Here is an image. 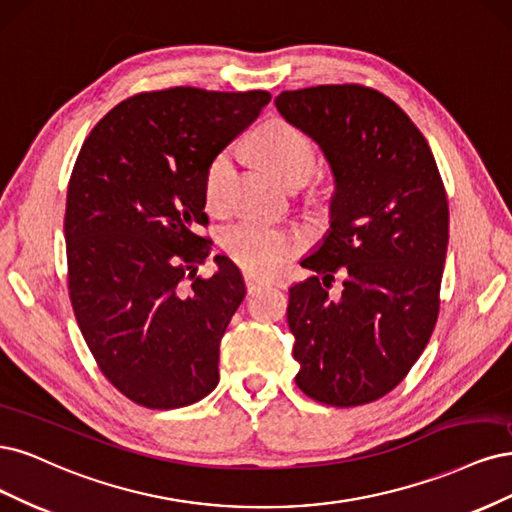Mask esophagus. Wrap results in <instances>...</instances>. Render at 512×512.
Wrapping results in <instances>:
<instances>
[{
	"label": "esophagus",
	"mask_w": 512,
	"mask_h": 512,
	"mask_svg": "<svg viewBox=\"0 0 512 512\" xmlns=\"http://www.w3.org/2000/svg\"><path fill=\"white\" fill-rule=\"evenodd\" d=\"M244 285H246V291L255 293V291H259L261 287L270 285V280L259 276V274H255V272H244Z\"/></svg>",
	"instance_id": "obj_1"
}]
</instances>
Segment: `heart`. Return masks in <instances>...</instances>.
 I'll list each match as a JSON object with an SVG mask.
<instances>
[{
  "label": "heart",
  "mask_w": 512,
  "mask_h": 512,
  "mask_svg": "<svg viewBox=\"0 0 512 512\" xmlns=\"http://www.w3.org/2000/svg\"><path fill=\"white\" fill-rule=\"evenodd\" d=\"M259 153L287 183L302 172H312L315 151L310 140L287 123H272L261 131ZM236 183V163L232 151H223L210 161L206 172V202L212 210H223ZM300 236L285 227L259 219H242L223 234L225 251L240 266L255 272H274L293 253Z\"/></svg>",
  "instance_id": "heart-1"
}]
</instances>
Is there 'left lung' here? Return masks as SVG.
<instances>
[{
    "mask_svg": "<svg viewBox=\"0 0 512 512\" xmlns=\"http://www.w3.org/2000/svg\"><path fill=\"white\" fill-rule=\"evenodd\" d=\"M274 104L334 176L329 229L300 261L319 276L289 287L295 383L329 406L368 404L402 383L434 332L447 193L423 134L383 93L319 85ZM336 271L338 296L328 293Z\"/></svg>",
    "mask_w": 512,
    "mask_h": 512,
    "instance_id": "1",
    "label": "left lung"
}]
</instances>
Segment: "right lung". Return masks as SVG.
<instances>
[{
  "label": "right lung",
  "instance_id": "obj_1",
  "mask_svg": "<svg viewBox=\"0 0 512 512\" xmlns=\"http://www.w3.org/2000/svg\"><path fill=\"white\" fill-rule=\"evenodd\" d=\"M272 95L174 87L129 97L93 127L65 202L70 300L108 381L146 408L189 406L219 383V344L246 287L210 240L206 172Z\"/></svg>",
  "mask_w": 512,
  "mask_h": 512
}]
</instances>
